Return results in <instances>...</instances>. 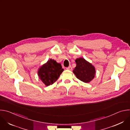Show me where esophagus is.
Returning <instances> with one entry per match:
<instances>
[{
  "label": "esophagus",
  "mask_w": 130,
  "mask_h": 130,
  "mask_svg": "<svg viewBox=\"0 0 130 130\" xmlns=\"http://www.w3.org/2000/svg\"><path fill=\"white\" fill-rule=\"evenodd\" d=\"M66 69H67V70H72V68L71 66H69V67H67V68H66Z\"/></svg>",
  "instance_id": "obj_1"
}]
</instances>
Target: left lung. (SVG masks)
<instances>
[{
	"label": "left lung",
	"instance_id": "obj_1",
	"mask_svg": "<svg viewBox=\"0 0 130 130\" xmlns=\"http://www.w3.org/2000/svg\"><path fill=\"white\" fill-rule=\"evenodd\" d=\"M75 61L77 65L73 72L80 80L85 83H89L95 77V67L83 58L77 59Z\"/></svg>",
	"mask_w": 130,
	"mask_h": 130
}]
</instances>
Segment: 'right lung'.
Returning <instances> with one entry per match:
<instances>
[{"instance_id": "obj_1", "label": "right lung", "mask_w": 130, "mask_h": 130, "mask_svg": "<svg viewBox=\"0 0 130 130\" xmlns=\"http://www.w3.org/2000/svg\"><path fill=\"white\" fill-rule=\"evenodd\" d=\"M63 71L61 64L50 59L40 68L38 75L42 82L46 86H49L58 79Z\"/></svg>"}]
</instances>
